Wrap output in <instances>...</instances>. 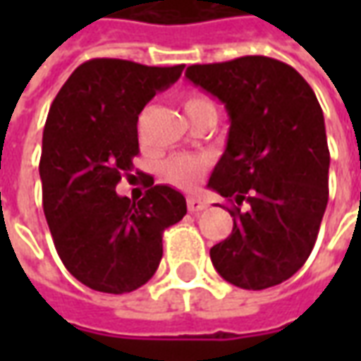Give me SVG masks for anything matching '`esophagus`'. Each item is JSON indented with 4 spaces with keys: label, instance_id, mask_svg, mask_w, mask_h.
Wrapping results in <instances>:
<instances>
[{
    "label": "esophagus",
    "instance_id": "1",
    "mask_svg": "<svg viewBox=\"0 0 361 361\" xmlns=\"http://www.w3.org/2000/svg\"><path fill=\"white\" fill-rule=\"evenodd\" d=\"M188 209H189V212L197 214V212H201L207 209V203H204V201H201V199H197V197H188Z\"/></svg>",
    "mask_w": 361,
    "mask_h": 361
}]
</instances>
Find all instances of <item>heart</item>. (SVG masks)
<instances>
[{
    "label": "heart",
    "mask_w": 361,
    "mask_h": 361,
    "mask_svg": "<svg viewBox=\"0 0 361 361\" xmlns=\"http://www.w3.org/2000/svg\"><path fill=\"white\" fill-rule=\"evenodd\" d=\"M183 111L188 119L195 118L199 114L204 111H214V104L201 92H189L183 96ZM204 170H207V162L203 158L191 157V154H180V157H172L162 164V176L168 183H172L180 189H193L203 178Z\"/></svg>",
    "instance_id": "b5f03b06"
}]
</instances>
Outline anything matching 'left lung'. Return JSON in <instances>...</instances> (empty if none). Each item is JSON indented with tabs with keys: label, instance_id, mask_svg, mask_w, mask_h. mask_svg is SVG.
<instances>
[{
	"label": "left lung",
	"instance_id": "1",
	"mask_svg": "<svg viewBox=\"0 0 361 361\" xmlns=\"http://www.w3.org/2000/svg\"><path fill=\"white\" fill-rule=\"evenodd\" d=\"M185 77L219 98L230 119L209 189L238 207L232 234L211 247L212 265L243 290L276 286L307 261L329 201L317 96L294 67L265 56L191 66Z\"/></svg>",
	"mask_w": 361,
	"mask_h": 361
}]
</instances>
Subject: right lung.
Instances as JSON below:
<instances>
[{"label":"right lung","mask_w":361,"mask_h":361,"mask_svg":"<svg viewBox=\"0 0 361 361\" xmlns=\"http://www.w3.org/2000/svg\"><path fill=\"white\" fill-rule=\"evenodd\" d=\"M183 67L90 59L51 102L40 157L44 214L66 269L92 290L126 294L147 284L164 230L188 212L170 185H152L137 203L116 193L139 154V114Z\"/></svg>","instance_id":"right-lung-1"}]
</instances>
